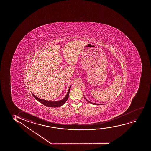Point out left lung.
Masks as SVG:
<instances>
[{"instance_id": "obj_1", "label": "left lung", "mask_w": 151, "mask_h": 151, "mask_svg": "<svg viewBox=\"0 0 151 151\" xmlns=\"http://www.w3.org/2000/svg\"><path fill=\"white\" fill-rule=\"evenodd\" d=\"M85 99H86V100H87V101H88V103H91V104H93V105H103V104H96V103H94L91 102H90V101H89L88 100H87V99H86V98H85Z\"/></svg>"}]
</instances>
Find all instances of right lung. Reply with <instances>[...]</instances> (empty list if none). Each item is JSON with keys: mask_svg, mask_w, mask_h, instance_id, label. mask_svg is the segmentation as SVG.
Masks as SVG:
<instances>
[{"mask_svg": "<svg viewBox=\"0 0 151 151\" xmlns=\"http://www.w3.org/2000/svg\"><path fill=\"white\" fill-rule=\"evenodd\" d=\"M70 88H71V86L69 87L68 93L64 98L62 99L61 100L58 101H49L45 100L44 99H40L38 97H36L33 93H32V94L33 95V97H34L39 102L43 104L44 105H45V106L49 107H59L63 106V105L66 102V101L68 100V97H69V91H70Z\"/></svg>", "mask_w": 151, "mask_h": 151, "instance_id": "add662e5", "label": "right lung"}]
</instances>
